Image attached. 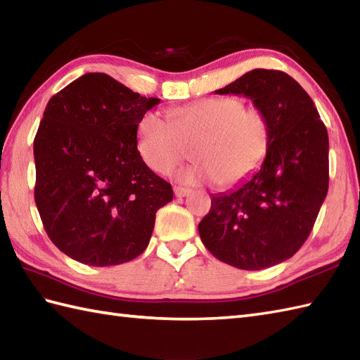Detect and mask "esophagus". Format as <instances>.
Here are the masks:
<instances>
[{
  "label": "esophagus",
  "instance_id": "obj_1",
  "mask_svg": "<svg viewBox=\"0 0 360 360\" xmlns=\"http://www.w3.org/2000/svg\"><path fill=\"white\" fill-rule=\"evenodd\" d=\"M192 193V190L190 188H186V187H174V195L178 198H184L187 195Z\"/></svg>",
  "mask_w": 360,
  "mask_h": 360
}]
</instances>
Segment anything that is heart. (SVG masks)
Wrapping results in <instances>:
<instances>
[{
  "label": "heart",
  "instance_id": "b5f03b06",
  "mask_svg": "<svg viewBox=\"0 0 360 360\" xmlns=\"http://www.w3.org/2000/svg\"><path fill=\"white\" fill-rule=\"evenodd\" d=\"M170 117L145 112L137 124L136 150L151 172L165 174L193 145L198 162L178 174L187 184L219 181L223 187L240 186L262 167L269 150L266 114L246 108L240 97H205L172 110Z\"/></svg>",
  "mask_w": 360,
  "mask_h": 360
}]
</instances>
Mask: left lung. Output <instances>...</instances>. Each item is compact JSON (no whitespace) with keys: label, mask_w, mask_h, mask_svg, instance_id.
<instances>
[{"label":"left lung","mask_w":360,"mask_h":360,"mask_svg":"<svg viewBox=\"0 0 360 360\" xmlns=\"http://www.w3.org/2000/svg\"><path fill=\"white\" fill-rule=\"evenodd\" d=\"M215 94L249 97L269 120L271 142L258 172L235 190L212 195L198 231L221 262L266 269L292 257L314 227L330 181L326 127L286 72L252 70Z\"/></svg>","instance_id":"1"}]
</instances>
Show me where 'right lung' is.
Returning <instances> with one entry per match:
<instances>
[{
	"instance_id": "obj_1",
	"label": "right lung",
	"mask_w": 360,
	"mask_h": 360,
	"mask_svg": "<svg viewBox=\"0 0 360 360\" xmlns=\"http://www.w3.org/2000/svg\"><path fill=\"white\" fill-rule=\"evenodd\" d=\"M160 98L88 72L51 97L34 139L35 204L44 231L75 262L103 267L147 249L173 188L142 162L137 124Z\"/></svg>"
}]
</instances>
